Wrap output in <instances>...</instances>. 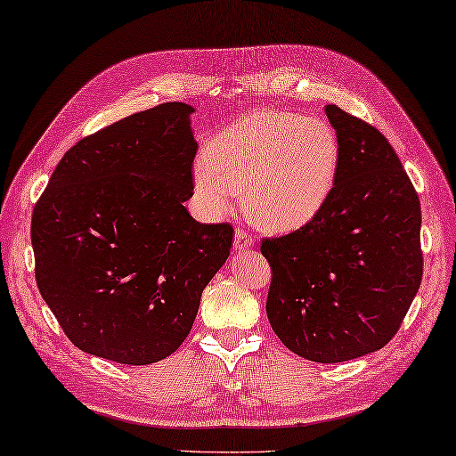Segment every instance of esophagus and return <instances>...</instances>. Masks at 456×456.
I'll return each mask as SVG.
<instances>
[{
    "label": "esophagus",
    "mask_w": 456,
    "mask_h": 456,
    "mask_svg": "<svg viewBox=\"0 0 456 456\" xmlns=\"http://www.w3.org/2000/svg\"><path fill=\"white\" fill-rule=\"evenodd\" d=\"M234 246L236 249H244V248H251L254 246V238L244 228H238L236 230V236H234Z\"/></svg>",
    "instance_id": "obj_1"
}]
</instances>
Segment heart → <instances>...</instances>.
I'll return each instance as SVG.
<instances>
[{"label":"heart","mask_w":456,"mask_h":456,"mask_svg":"<svg viewBox=\"0 0 456 456\" xmlns=\"http://www.w3.org/2000/svg\"><path fill=\"white\" fill-rule=\"evenodd\" d=\"M195 189L215 215L244 191L256 224L289 232L318 215L336 183L339 140L328 120L289 110H254L210 140Z\"/></svg>","instance_id":"obj_1"}]
</instances>
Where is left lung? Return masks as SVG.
<instances>
[{
    "mask_svg": "<svg viewBox=\"0 0 456 456\" xmlns=\"http://www.w3.org/2000/svg\"><path fill=\"white\" fill-rule=\"evenodd\" d=\"M336 183L308 224L261 241L273 269L267 318L282 346L316 362L379 351L396 336L423 275L421 208L377 128L328 105Z\"/></svg>",
    "mask_w": 456,
    "mask_h": 456,
    "instance_id": "left-lung-1",
    "label": "left lung"
}]
</instances>
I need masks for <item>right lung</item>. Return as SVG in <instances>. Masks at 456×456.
Returning a JSON list of instances; mask_svg holds the SVG:
<instances>
[{
    "mask_svg": "<svg viewBox=\"0 0 456 456\" xmlns=\"http://www.w3.org/2000/svg\"><path fill=\"white\" fill-rule=\"evenodd\" d=\"M195 109L164 103L69 148L30 224L40 295L68 339L123 365L169 357L234 230L200 224L193 197Z\"/></svg>",
    "mask_w": 456,
    "mask_h": 456,
    "instance_id": "add662e5",
    "label": "right lung"
}]
</instances>
